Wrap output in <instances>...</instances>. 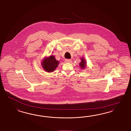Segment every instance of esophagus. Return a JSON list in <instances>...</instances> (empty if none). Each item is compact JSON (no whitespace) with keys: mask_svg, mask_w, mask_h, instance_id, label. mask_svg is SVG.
Returning a JSON list of instances; mask_svg holds the SVG:
<instances>
[{"mask_svg":"<svg viewBox=\"0 0 131 131\" xmlns=\"http://www.w3.org/2000/svg\"><path fill=\"white\" fill-rule=\"evenodd\" d=\"M65 61L66 62H68V63H70L71 62V59H65Z\"/></svg>","mask_w":131,"mask_h":131,"instance_id":"34e87169","label":"esophagus"}]
</instances>
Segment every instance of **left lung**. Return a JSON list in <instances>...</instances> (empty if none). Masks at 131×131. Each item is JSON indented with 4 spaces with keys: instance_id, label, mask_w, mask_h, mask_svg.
<instances>
[{
    "instance_id": "8db88e82",
    "label": "left lung",
    "mask_w": 131,
    "mask_h": 131,
    "mask_svg": "<svg viewBox=\"0 0 131 131\" xmlns=\"http://www.w3.org/2000/svg\"><path fill=\"white\" fill-rule=\"evenodd\" d=\"M81 61L80 62V65L81 67L83 69V68H84L86 66V62H85V60L83 59V58L81 59Z\"/></svg>"
}]
</instances>
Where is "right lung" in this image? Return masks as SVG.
Returning <instances> with one entry per match:
<instances>
[{
    "label": "right lung",
    "mask_w": 131,
    "mask_h": 131,
    "mask_svg": "<svg viewBox=\"0 0 131 131\" xmlns=\"http://www.w3.org/2000/svg\"><path fill=\"white\" fill-rule=\"evenodd\" d=\"M59 62L53 56L45 58L42 63L43 68L47 72H53L57 67Z\"/></svg>",
    "instance_id": "add662e5"
}]
</instances>
